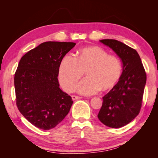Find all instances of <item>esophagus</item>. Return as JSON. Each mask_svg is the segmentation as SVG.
Segmentation results:
<instances>
[{
  "mask_svg": "<svg viewBox=\"0 0 158 158\" xmlns=\"http://www.w3.org/2000/svg\"><path fill=\"white\" fill-rule=\"evenodd\" d=\"M72 99H73V100H78V99H81V98L77 95H73L72 96Z\"/></svg>",
  "mask_w": 158,
  "mask_h": 158,
  "instance_id": "1",
  "label": "esophagus"
}]
</instances>
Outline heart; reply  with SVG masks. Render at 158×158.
I'll use <instances>...</instances> for the list:
<instances>
[{"mask_svg":"<svg viewBox=\"0 0 158 158\" xmlns=\"http://www.w3.org/2000/svg\"><path fill=\"white\" fill-rule=\"evenodd\" d=\"M85 72L86 78L79 83L77 90L85 95L111 89L117 84L122 74V65L115 56L108 55L100 47H88L80 49L77 58L67 54L61 60L58 78L63 89L72 92Z\"/></svg>","mask_w":158,"mask_h":158,"instance_id":"b5f03b06","label":"heart"}]
</instances>
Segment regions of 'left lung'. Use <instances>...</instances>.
I'll return each mask as SVG.
<instances>
[{
  "mask_svg": "<svg viewBox=\"0 0 158 158\" xmlns=\"http://www.w3.org/2000/svg\"><path fill=\"white\" fill-rule=\"evenodd\" d=\"M121 60L123 71L119 81L103 99L98 117L106 126L119 128L127 125L139 113L146 74L137 51L112 39L100 40Z\"/></svg>",
  "mask_w": 158,
  "mask_h": 158,
  "instance_id": "left-lung-1",
  "label": "left lung"
}]
</instances>
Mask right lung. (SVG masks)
<instances>
[{"mask_svg":"<svg viewBox=\"0 0 158 158\" xmlns=\"http://www.w3.org/2000/svg\"><path fill=\"white\" fill-rule=\"evenodd\" d=\"M76 43L45 42L23 56L15 74L19 110L34 126L55 127L69 113L73 101L59 88L61 60Z\"/></svg>","mask_w":158,"mask_h":158,"instance_id":"add662e5","label":"right lung"}]
</instances>
